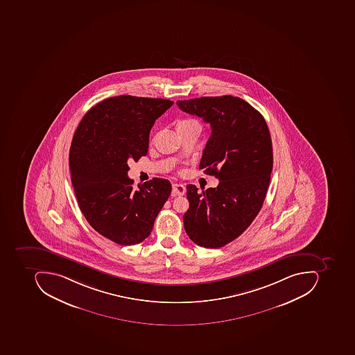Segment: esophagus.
Wrapping results in <instances>:
<instances>
[{
	"mask_svg": "<svg viewBox=\"0 0 355 355\" xmlns=\"http://www.w3.org/2000/svg\"><path fill=\"white\" fill-rule=\"evenodd\" d=\"M186 187L181 184V183H174L173 184V192L174 194L178 195V196H182V195L186 194Z\"/></svg>",
	"mask_w": 355,
	"mask_h": 355,
	"instance_id": "1",
	"label": "esophagus"
}]
</instances>
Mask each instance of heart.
<instances>
[{
    "instance_id": "heart-1",
    "label": "heart",
    "mask_w": 355,
    "mask_h": 355,
    "mask_svg": "<svg viewBox=\"0 0 355 355\" xmlns=\"http://www.w3.org/2000/svg\"><path fill=\"white\" fill-rule=\"evenodd\" d=\"M192 121H180V123H192Z\"/></svg>"
}]
</instances>
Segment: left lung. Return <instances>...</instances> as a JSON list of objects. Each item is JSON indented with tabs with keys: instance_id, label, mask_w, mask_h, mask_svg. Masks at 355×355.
Wrapping results in <instances>:
<instances>
[{
	"instance_id": "1",
	"label": "left lung",
	"mask_w": 355,
	"mask_h": 355,
	"mask_svg": "<svg viewBox=\"0 0 355 355\" xmlns=\"http://www.w3.org/2000/svg\"><path fill=\"white\" fill-rule=\"evenodd\" d=\"M177 105L210 123L200 169L220 180L202 193L187 187L190 207L183 216L184 230L197 245L222 248L242 234L263 204L273 168L269 128L239 97L178 100Z\"/></svg>"
}]
</instances>
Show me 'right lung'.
<instances>
[{
	"label": "right lung",
	"mask_w": 355,
	"mask_h": 355,
	"mask_svg": "<svg viewBox=\"0 0 355 355\" xmlns=\"http://www.w3.org/2000/svg\"><path fill=\"white\" fill-rule=\"evenodd\" d=\"M174 102L121 95L99 102L85 114L69 151L72 186L92 227L121 245H135L150 234L172 186L153 178L133 187L128 161L147 155L149 133Z\"/></svg>",
	"instance_id": "obj_1"
}]
</instances>
